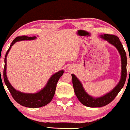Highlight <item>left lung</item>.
<instances>
[{"label":"left lung","instance_id":"1","mask_svg":"<svg viewBox=\"0 0 130 130\" xmlns=\"http://www.w3.org/2000/svg\"><path fill=\"white\" fill-rule=\"evenodd\" d=\"M101 38L116 46L120 54L122 64L121 78L118 85L110 92L108 93L101 97L94 98L89 95L85 92L81 82L74 74H72V84L76 96L83 105L88 107H101L110 103L114 100L121 89L124 87L127 78V55L119 38L118 36L114 35L109 34H104L103 35L101 36Z\"/></svg>","mask_w":130,"mask_h":130}]
</instances>
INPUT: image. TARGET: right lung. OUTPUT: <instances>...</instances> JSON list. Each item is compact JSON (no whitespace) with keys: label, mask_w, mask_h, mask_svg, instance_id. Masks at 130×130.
I'll return each mask as SVG.
<instances>
[{"label":"right lung","mask_w":130,"mask_h":130,"mask_svg":"<svg viewBox=\"0 0 130 130\" xmlns=\"http://www.w3.org/2000/svg\"><path fill=\"white\" fill-rule=\"evenodd\" d=\"M36 38V36L29 37L25 35L19 36L16 37L11 43L9 48L7 51L5 57V67L3 69V79L5 83L8 87V88L12 95V97L15 101L19 103L20 105L29 108H39L43 107L49 104L52 101L54 97L56 84L58 80L62 75L63 71H60L56 74L53 75L47 82L46 85L44 88L42 89L39 92L35 94H25L19 91H16L12 87L6 76V56L10 51L11 47L14 43L19 41L23 40H33Z\"/></svg>","instance_id":"1"}]
</instances>
